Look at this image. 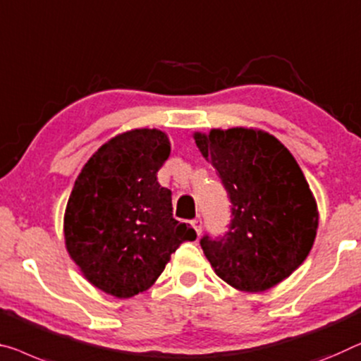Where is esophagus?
<instances>
[{"label": "esophagus", "instance_id": "esophagus-1", "mask_svg": "<svg viewBox=\"0 0 361 361\" xmlns=\"http://www.w3.org/2000/svg\"><path fill=\"white\" fill-rule=\"evenodd\" d=\"M192 226H193V229H195L197 235L202 234V219H200V218L193 219V221H192Z\"/></svg>", "mask_w": 361, "mask_h": 361}]
</instances>
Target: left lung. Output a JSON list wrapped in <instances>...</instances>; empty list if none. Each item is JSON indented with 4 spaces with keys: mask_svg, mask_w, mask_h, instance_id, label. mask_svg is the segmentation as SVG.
Wrapping results in <instances>:
<instances>
[{
    "mask_svg": "<svg viewBox=\"0 0 361 361\" xmlns=\"http://www.w3.org/2000/svg\"><path fill=\"white\" fill-rule=\"evenodd\" d=\"M232 203L229 232L200 240L214 273L231 287L264 292L287 279L312 250L318 204L292 153L255 127L193 132Z\"/></svg>",
    "mask_w": 361,
    "mask_h": 361,
    "instance_id": "left-lung-1",
    "label": "left lung"
}]
</instances>
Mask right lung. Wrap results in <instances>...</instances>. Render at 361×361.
Masks as SVG:
<instances>
[{
	"label": "right lung",
	"mask_w": 361,
	"mask_h": 361,
	"mask_svg": "<svg viewBox=\"0 0 361 361\" xmlns=\"http://www.w3.org/2000/svg\"><path fill=\"white\" fill-rule=\"evenodd\" d=\"M171 153L166 132L132 129L103 143L77 176L64 212V243L85 279L116 298L152 287L190 224L173 218L157 174Z\"/></svg>",
	"instance_id": "1"
}]
</instances>
